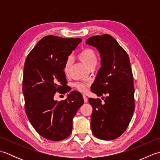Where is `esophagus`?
<instances>
[{
    "mask_svg": "<svg viewBox=\"0 0 160 160\" xmlns=\"http://www.w3.org/2000/svg\"><path fill=\"white\" fill-rule=\"evenodd\" d=\"M83 99H84V102H87L88 101V98H87V97L85 96V95H83Z\"/></svg>",
    "mask_w": 160,
    "mask_h": 160,
    "instance_id": "esophagus-1",
    "label": "esophagus"
}]
</instances>
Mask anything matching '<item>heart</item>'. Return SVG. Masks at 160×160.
Listing matches in <instances>:
<instances>
[{
	"mask_svg": "<svg viewBox=\"0 0 160 160\" xmlns=\"http://www.w3.org/2000/svg\"><path fill=\"white\" fill-rule=\"evenodd\" d=\"M78 58H79L82 62L85 64V65L91 68L96 64L98 62V56L96 52L91 48H84L81 52L78 53ZM71 65V58H67L64 64V72L65 73H68L69 71L70 67ZM74 87L79 91L80 92L84 93L87 91L88 88L90 86L89 82L82 83V82H76L73 84Z\"/></svg>",
	"mask_w": 160,
	"mask_h": 160,
	"instance_id": "obj_1",
	"label": "heart"
}]
</instances>
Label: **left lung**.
Listing matches in <instances>:
<instances>
[{
  "label": "left lung",
  "mask_w": 160,
  "mask_h": 160,
  "mask_svg": "<svg viewBox=\"0 0 160 160\" xmlns=\"http://www.w3.org/2000/svg\"><path fill=\"white\" fill-rule=\"evenodd\" d=\"M86 44L96 47L101 58V68L91 91L98 97L107 95L104 104L100 98H89L93 107L91 130L94 136L101 140H115L127 130L135 110L130 60L126 51L109 34L91 36Z\"/></svg>",
  "instance_id": "obj_1"
}]
</instances>
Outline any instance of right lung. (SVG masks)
Masks as SVG:
<instances>
[{
  "label": "right lung",
  "instance_id": "obj_1",
  "mask_svg": "<svg viewBox=\"0 0 160 160\" xmlns=\"http://www.w3.org/2000/svg\"><path fill=\"white\" fill-rule=\"evenodd\" d=\"M81 41V38L47 36L25 60L22 77L25 110L37 132L49 140L60 141L69 136L73 118L84 104L82 94L76 91L64 100L53 98L57 92L65 94L70 91L64 64Z\"/></svg>",
  "mask_w": 160,
  "mask_h": 160
}]
</instances>
